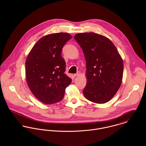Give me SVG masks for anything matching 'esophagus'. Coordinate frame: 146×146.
Wrapping results in <instances>:
<instances>
[{
  "mask_svg": "<svg viewBox=\"0 0 146 146\" xmlns=\"http://www.w3.org/2000/svg\"><path fill=\"white\" fill-rule=\"evenodd\" d=\"M80 75V71H78V72H77V73L76 74H75L74 75V76H75V77H76V76H79Z\"/></svg>",
  "mask_w": 146,
  "mask_h": 146,
  "instance_id": "esophagus-1",
  "label": "esophagus"
}]
</instances>
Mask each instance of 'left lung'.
Returning a JSON list of instances; mask_svg holds the SVG:
<instances>
[{"label":"left lung","mask_w":146,"mask_h":146,"mask_svg":"<svg viewBox=\"0 0 146 146\" xmlns=\"http://www.w3.org/2000/svg\"><path fill=\"white\" fill-rule=\"evenodd\" d=\"M74 39L82 48L86 60L84 97L96 104L108 102L122 83L124 63L121 56L113 42L102 35L79 33Z\"/></svg>","instance_id":"obj_1"}]
</instances>
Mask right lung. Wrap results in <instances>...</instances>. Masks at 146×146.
I'll return each instance as SVG.
<instances>
[{
    "label": "right lung",
    "mask_w": 146,
    "mask_h": 146,
    "mask_svg": "<svg viewBox=\"0 0 146 146\" xmlns=\"http://www.w3.org/2000/svg\"><path fill=\"white\" fill-rule=\"evenodd\" d=\"M72 38L66 33L46 35L35 43L25 62L27 83L34 96L46 104L61 101L72 80L65 74L63 46Z\"/></svg>",
    "instance_id": "obj_1"
}]
</instances>
